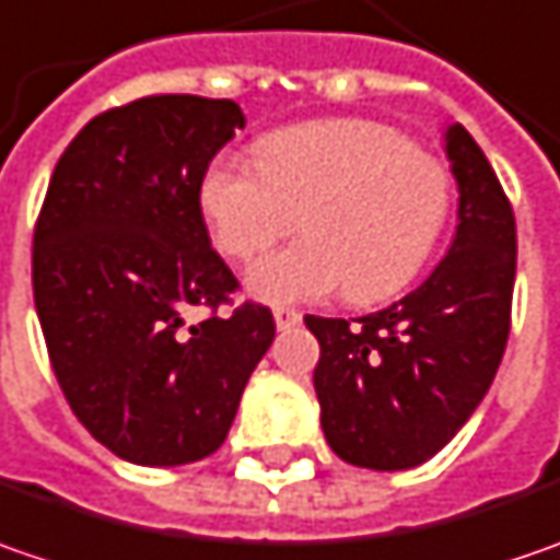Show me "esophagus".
I'll use <instances>...</instances> for the list:
<instances>
[{"label": "esophagus", "instance_id": "obj_1", "mask_svg": "<svg viewBox=\"0 0 560 560\" xmlns=\"http://www.w3.org/2000/svg\"><path fill=\"white\" fill-rule=\"evenodd\" d=\"M276 326L279 328H294L301 326V313L298 310H291V306H276Z\"/></svg>", "mask_w": 560, "mask_h": 560}]
</instances>
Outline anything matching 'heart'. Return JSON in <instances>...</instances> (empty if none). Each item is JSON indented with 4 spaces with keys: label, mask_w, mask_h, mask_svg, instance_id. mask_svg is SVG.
<instances>
[{
    "label": "heart",
    "mask_w": 560,
    "mask_h": 560,
    "mask_svg": "<svg viewBox=\"0 0 560 560\" xmlns=\"http://www.w3.org/2000/svg\"><path fill=\"white\" fill-rule=\"evenodd\" d=\"M215 247L254 262L250 291L272 304L316 301L345 284L351 304L398 294L425 266L451 212V172L404 135L370 118H323L272 131L256 159L222 153L200 182Z\"/></svg>",
    "instance_id": "1"
}]
</instances>
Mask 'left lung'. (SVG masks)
Listing matches in <instances>:
<instances>
[{
  "instance_id": "obj_1",
  "label": "left lung",
  "mask_w": 560,
  "mask_h": 560,
  "mask_svg": "<svg viewBox=\"0 0 560 560\" xmlns=\"http://www.w3.org/2000/svg\"><path fill=\"white\" fill-rule=\"evenodd\" d=\"M457 234L435 272L398 304L360 319L306 316L331 451L353 467L407 470L470 420L499 373L517 272L514 209L486 153L451 125Z\"/></svg>"
}]
</instances>
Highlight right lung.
Returning <instances> with one entry per match:
<instances>
[{
	"instance_id": "obj_1",
	"label": "right lung",
	"mask_w": 560,
	"mask_h": 560,
	"mask_svg": "<svg viewBox=\"0 0 560 560\" xmlns=\"http://www.w3.org/2000/svg\"><path fill=\"white\" fill-rule=\"evenodd\" d=\"M244 128L232 100L143 96L90 118L34 229V304L52 373L86 432L140 467L219 448L276 338L209 247L200 182ZM207 305L203 324H187Z\"/></svg>"
}]
</instances>
